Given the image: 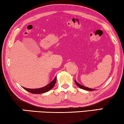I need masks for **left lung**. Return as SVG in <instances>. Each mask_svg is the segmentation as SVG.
<instances>
[{
	"label": "left lung",
	"instance_id": "1",
	"mask_svg": "<svg viewBox=\"0 0 124 124\" xmlns=\"http://www.w3.org/2000/svg\"><path fill=\"white\" fill-rule=\"evenodd\" d=\"M75 81V83L76 84V85H77L78 86V87H79V88H81V89H82L85 90H87V91H93V90H95V89H90V88L85 87V86L81 85L78 84V83L76 81Z\"/></svg>",
	"mask_w": 124,
	"mask_h": 124
}]
</instances>
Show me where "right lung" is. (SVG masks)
Instances as JSON below:
<instances>
[{"mask_svg": "<svg viewBox=\"0 0 124 124\" xmlns=\"http://www.w3.org/2000/svg\"><path fill=\"white\" fill-rule=\"evenodd\" d=\"M56 77L55 78V79H54L53 81H51L50 84H48L47 85L45 86V87L39 88V89H28V88H23L25 90H26V91H29V92L33 93V94H42V93H45L46 92H47V91H50L51 89H52L54 87V86H55L56 84Z\"/></svg>", "mask_w": 124, "mask_h": 124, "instance_id": "right-lung-1", "label": "right lung"}]
</instances>
